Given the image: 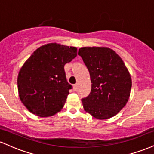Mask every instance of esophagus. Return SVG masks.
Here are the masks:
<instances>
[{
  "label": "esophagus",
  "instance_id": "esophagus-1",
  "mask_svg": "<svg viewBox=\"0 0 154 154\" xmlns=\"http://www.w3.org/2000/svg\"><path fill=\"white\" fill-rule=\"evenodd\" d=\"M77 89H78V85H77V84H75L73 85V90L75 91H77Z\"/></svg>",
  "mask_w": 154,
  "mask_h": 154
}]
</instances>
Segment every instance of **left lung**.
I'll return each instance as SVG.
<instances>
[{"instance_id": "obj_1", "label": "left lung", "mask_w": 154, "mask_h": 154, "mask_svg": "<svg viewBox=\"0 0 154 154\" xmlns=\"http://www.w3.org/2000/svg\"><path fill=\"white\" fill-rule=\"evenodd\" d=\"M91 75V92L83 98L85 111L98 119L115 116L128 103L132 80L128 69L114 51L106 47L79 49Z\"/></svg>"}]
</instances>
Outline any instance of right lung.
Instances as JSON below:
<instances>
[{"instance_id": "add662e5", "label": "right lung", "mask_w": 154, "mask_h": 154, "mask_svg": "<svg viewBox=\"0 0 154 154\" xmlns=\"http://www.w3.org/2000/svg\"><path fill=\"white\" fill-rule=\"evenodd\" d=\"M77 48L48 43L38 48L19 72L17 85L21 101L40 117L62 109L72 86L67 82L64 65L77 56Z\"/></svg>"}]
</instances>
